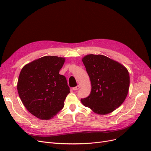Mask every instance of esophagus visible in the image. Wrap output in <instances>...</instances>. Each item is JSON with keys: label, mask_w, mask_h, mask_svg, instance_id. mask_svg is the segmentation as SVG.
Wrapping results in <instances>:
<instances>
[{"label": "esophagus", "mask_w": 151, "mask_h": 151, "mask_svg": "<svg viewBox=\"0 0 151 151\" xmlns=\"http://www.w3.org/2000/svg\"><path fill=\"white\" fill-rule=\"evenodd\" d=\"M80 88V86H76V87H74V88H73V90H74V91H77V90H78Z\"/></svg>", "instance_id": "obj_1"}]
</instances>
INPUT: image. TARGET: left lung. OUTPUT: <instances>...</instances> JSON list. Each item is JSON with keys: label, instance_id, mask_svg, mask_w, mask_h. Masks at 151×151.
<instances>
[{"label": "left lung", "instance_id": "8db88e82", "mask_svg": "<svg viewBox=\"0 0 151 151\" xmlns=\"http://www.w3.org/2000/svg\"><path fill=\"white\" fill-rule=\"evenodd\" d=\"M82 60L92 87L89 96L81 99L82 103L99 115L113 111L129 92V72L121 63L102 55H88Z\"/></svg>", "mask_w": 151, "mask_h": 151}]
</instances>
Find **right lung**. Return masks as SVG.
<instances>
[{"instance_id":"1","label":"right lung","mask_w":151,"mask_h":151,"mask_svg":"<svg viewBox=\"0 0 151 151\" xmlns=\"http://www.w3.org/2000/svg\"><path fill=\"white\" fill-rule=\"evenodd\" d=\"M65 58L45 56L24 65L17 81V91L24 106L36 117L48 120L64 106L70 88L59 74Z\"/></svg>"}]
</instances>
